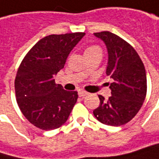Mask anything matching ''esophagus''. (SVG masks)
<instances>
[{"label":"esophagus","instance_id":"esophagus-1","mask_svg":"<svg viewBox=\"0 0 159 159\" xmlns=\"http://www.w3.org/2000/svg\"><path fill=\"white\" fill-rule=\"evenodd\" d=\"M78 94H79L80 97H84V96L87 95L88 93H87V92H85V91H84V90H80L79 92H78Z\"/></svg>","mask_w":159,"mask_h":159}]
</instances>
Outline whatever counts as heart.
I'll return each mask as SVG.
<instances>
[{"label": "heart", "mask_w": 159, "mask_h": 159, "mask_svg": "<svg viewBox=\"0 0 159 159\" xmlns=\"http://www.w3.org/2000/svg\"><path fill=\"white\" fill-rule=\"evenodd\" d=\"M98 49H100V47H99V46H97V45H90V46H88V47H86V48H85V50H84V53L89 52H92V51L98 50Z\"/></svg>", "instance_id": "heart-1"}]
</instances>
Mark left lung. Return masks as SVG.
Returning <instances> with one entry per match:
<instances>
[{
  "instance_id": "8db88e82",
  "label": "left lung",
  "mask_w": 159,
  "mask_h": 159,
  "mask_svg": "<svg viewBox=\"0 0 159 159\" xmlns=\"http://www.w3.org/2000/svg\"><path fill=\"white\" fill-rule=\"evenodd\" d=\"M103 40L108 51L107 75L113 78L111 96L98 95L100 105L94 116L101 123L119 126L132 120L147 95V75L137 51L126 41L107 31L94 33Z\"/></svg>"
}]
</instances>
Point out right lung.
<instances>
[{"instance_id": "obj_1", "label": "right lung", "mask_w": 159, "mask_h": 159, "mask_svg": "<svg viewBox=\"0 0 159 159\" xmlns=\"http://www.w3.org/2000/svg\"><path fill=\"white\" fill-rule=\"evenodd\" d=\"M84 33L51 34L32 47L18 68L14 81L16 101L26 119L43 130L60 127L75 105L76 91H65L54 75Z\"/></svg>"}]
</instances>
